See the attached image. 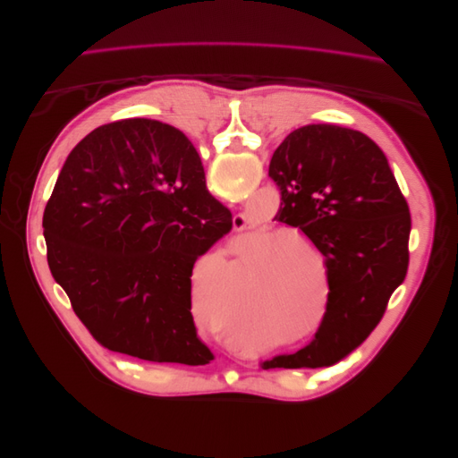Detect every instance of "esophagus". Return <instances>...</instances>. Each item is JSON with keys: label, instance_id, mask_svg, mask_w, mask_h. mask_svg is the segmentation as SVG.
I'll return each instance as SVG.
<instances>
[{"label": "esophagus", "instance_id": "34e87169", "mask_svg": "<svg viewBox=\"0 0 458 458\" xmlns=\"http://www.w3.org/2000/svg\"><path fill=\"white\" fill-rule=\"evenodd\" d=\"M246 216L244 214H236L234 217H233V227H234V231H238V233H241V231H244L246 229Z\"/></svg>", "mask_w": 458, "mask_h": 458}]
</instances>
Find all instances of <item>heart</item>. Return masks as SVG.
Returning a JSON list of instances; mask_svg holds the SVG:
<instances>
[{
	"label": "heart",
	"instance_id": "heart-1",
	"mask_svg": "<svg viewBox=\"0 0 458 458\" xmlns=\"http://www.w3.org/2000/svg\"><path fill=\"white\" fill-rule=\"evenodd\" d=\"M285 241H296V242H300L301 246H306V248H315V244L310 241V238L306 236V234H301V233H298V231H281L279 234H276L272 241L263 248V255L267 253L268 255V251H272L279 242H285ZM294 255L291 253V251H285V255H283V274H281V283L283 285L287 287V283H291V279H293V272H294Z\"/></svg>",
	"mask_w": 458,
	"mask_h": 458
}]
</instances>
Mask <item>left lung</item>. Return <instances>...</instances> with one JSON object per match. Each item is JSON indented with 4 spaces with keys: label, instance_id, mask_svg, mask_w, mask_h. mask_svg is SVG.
I'll return each mask as SVG.
<instances>
[{
    "label": "left lung",
    "instance_id": "obj_1",
    "mask_svg": "<svg viewBox=\"0 0 458 458\" xmlns=\"http://www.w3.org/2000/svg\"><path fill=\"white\" fill-rule=\"evenodd\" d=\"M274 220L303 231L326 257L328 303L315 339L265 369L330 367L369 337L408 270L411 217L382 148L358 130L308 124L276 148Z\"/></svg>",
    "mask_w": 458,
    "mask_h": 458
}]
</instances>
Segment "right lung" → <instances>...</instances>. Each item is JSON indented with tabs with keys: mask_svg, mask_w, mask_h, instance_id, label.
<instances>
[{
	"mask_svg": "<svg viewBox=\"0 0 458 458\" xmlns=\"http://www.w3.org/2000/svg\"><path fill=\"white\" fill-rule=\"evenodd\" d=\"M48 267L89 334L112 352L205 365L191 270L233 227L179 128L123 119L64 160L42 217Z\"/></svg>",
	"mask_w": 458,
	"mask_h": 458,
	"instance_id": "1",
	"label": "right lung"
}]
</instances>
